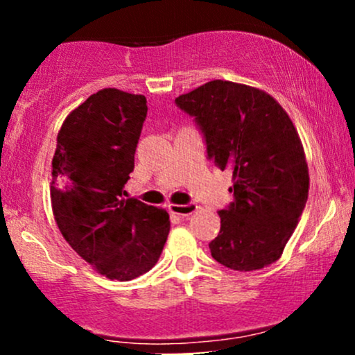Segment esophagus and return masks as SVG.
<instances>
[{
    "label": "esophagus",
    "instance_id": "1",
    "mask_svg": "<svg viewBox=\"0 0 355 355\" xmlns=\"http://www.w3.org/2000/svg\"><path fill=\"white\" fill-rule=\"evenodd\" d=\"M168 209L175 215H182V217H189V215L195 214L198 207L195 203H189V205H178V203H170Z\"/></svg>",
    "mask_w": 355,
    "mask_h": 355
}]
</instances>
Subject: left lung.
<instances>
[{
  "label": "left lung",
  "mask_w": 355,
  "mask_h": 355,
  "mask_svg": "<svg viewBox=\"0 0 355 355\" xmlns=\"http://www.w3.org/2000/svg\"><path fill=\"white\" fill-rule=\"evenodd\" d=\"M195 116L207 153L234 172L235 200L220 210L211 257L240 272L277 262L309 197V166L299 133L279 101L263 89L214 80L178 96Z\"/></svg>",
  "instance_id": "obj_1"
}]
</instances>
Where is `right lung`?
<instances>
[{"label":"right lung","instance_id":"obj_1","mask_svg":"<svg viewBox=\"0 0 355 355\" xmlns=\"http://www.w3.org/2000/svg\"><path fill=\"white\" fill-rule=\"evenodd\" d=\"M144 95L103 88L64 118L51 162V209L64 240L93 270L126 282L160 259L164 209L123 198L146 116Z\"/></svg>","mask_w":355,"mask_h":355}]
</instances>
